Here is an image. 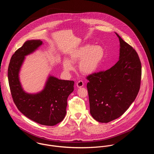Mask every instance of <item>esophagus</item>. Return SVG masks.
<instances>
[{
  "label": "esophagus",
  "mask_w": 154,
  "mask_h": 154,
  "mask_svg": "<svg viewBox=\"0 0 154 154\" xmlns=\"http://www.w3.org/2000/svg\"><path fill=\"white\" fill-rule=\"evenodd\" d=\"M76 86L78 88H81L84 86V82L82 81H79L76 83Z\"/></svg>",
  "instance_id": "esophagus-1"
}]
</instances>
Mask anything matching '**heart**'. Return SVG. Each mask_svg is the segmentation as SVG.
<instances>
[{
    "label": "heart",
    "instance_id": "heart-1",
    "mask_svg": "<svg viewBox=\"0 0 154 154\" xmlns=\"http://www.w3.org/2000/svg\"><path fill=\"white\" fill-rule=\"evenodd\" d=\"M105 51L101 45L86 44L74 50L70 56V60L65 59L63 67L67 72H70L73 67L72 63H79L78 69L84 75L94 73L98 68L104 57Z\"/></svg>",
    "mask_w": 154,
    "mask_h": 154
}]
</instances>
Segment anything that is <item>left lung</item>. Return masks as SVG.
I'll return each instance as SVG.
<instances>
[{
	"label": "left lung",
	"instance_id": "obj_1",
	"mask_svg": "<svg viewBox=\"0 0 154 154\" xmlns=\"http://www.w3.org/2000/svg\"><path fill=\"white\" fill-rule=\"evenodd\" d=\"M120 42L119 61L110 69L87 76L90 113L109 123L129 109L139 92L142 67L137 53L115 32Z\"/></svg>",
	"mask_w": 154,
	"mask_h": 154
}]
</instances>
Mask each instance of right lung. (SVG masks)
<instances>
[{"label":"right lung","instance_id":"1","mask_svg":"<svg viewBox=\"0 0 154 154\" xmlns=\"http://www.w3.org/2000/svg\"><path fill=\"white\" fill-rule=\"evenodd\" d=\"M42 44L40 40H28L15 52L8 67V81L14 102L24 116L40 125L54 126L66 115L67 100L73 91L74 81L49 75L42 91L29 94L23 89L19 77L25 57Z\"/></svg>","mask_w":154,"mask_h":154}]
</instances>
